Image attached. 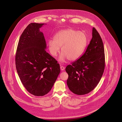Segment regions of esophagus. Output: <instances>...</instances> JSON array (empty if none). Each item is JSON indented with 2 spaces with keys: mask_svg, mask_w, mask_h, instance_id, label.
I'll list each match as a JSON object with an SVG mask.
<instances>
[{
  "mask_svg": "<svg viewBox=\"0 0 122 122\" xmlns=\"http://www.w3.org/2000/svg\"><path fill=\"white\" fill-rule=\"evenodd\" d=\"M60 69H61V71H63L64 69H65V68H64V67L63 66H61L60 67Z\"/></svg>",
  "mask_w": 122,
  "mask_h": 122,
  "instance_id": "34e87169",
  "label": "esophagus"
}]
</instances>
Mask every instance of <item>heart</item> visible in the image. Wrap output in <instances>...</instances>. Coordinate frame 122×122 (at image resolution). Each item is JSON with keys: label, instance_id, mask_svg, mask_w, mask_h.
Segmentation results:
<instances>
[{"label": "heart", "instance_id": "b5f03b06", "mask_svg": "<svg viewBox=\"0 0 122 122\" xmlns=\"http://www.w3.org/2000/svg\"><path fill=\"white\" fill-rule=\"evenodd\" d=\"M87 44V37L82 31L72 29L61 30L53 36V40L47 42L48 50L53 56H56L60 51L62 53L60 61L66 59L70 61H76L83 54Z\"/></svg>", "mask_w": 122, "mask_h": 122}]
</instances>
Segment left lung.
Wrapping results in <instances>:
<instances>
[{"mask_svg": "<svg viewBox=\"0 0 122 122\" xmlns=\"http://www.w3.org/2000/svg\"><path fill=\"white\" fill-rule=\"evenodd\" d=\"M92 38L86 52L65 70L69 75L67 84L70 90L77 95L92 91L99 83L105 69V53L102 39L94 28Z\"/></svg>", "mask_w": 122, "mask_h": 122, "instance_id": "obj_1", "label": "left lung"}]
</instances>
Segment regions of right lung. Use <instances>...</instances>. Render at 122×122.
I'll return each instance as SVG.
<instances>
[{"mask_svg": "<svg viewBox=\"0 0 122 122\" xmlns=\"http://www.w3.org/2000/svg\"><path fill=\"white\" fill-rule=\"evenodd\" d=\"M44 24L28 25L20 37L15 55L16 68L22 85L37 96L50 91L60 73L59 64L46 51V40L39 30Z\"/></svg>", "mask_w": 122, "mask_h": 122, "instance_id": "right-lung-1", "label": "right lung"}]
</instances>
